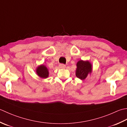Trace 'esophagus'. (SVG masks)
Wrapping results in <instances>:
<instances>
[{
  "label": "esophagus",
  "instance_id": "esophagus-1",
  "mask_svg": "<svg viewBox=\"0 0 127 127\" xmlns=\"http://www.w3.org/2000/svg\"><path fill=\"white\" fill-rule=\"evenodd\" d=\"M59 67H60V68H64L66 67V66H65V64H59Z\"/></svg>",
  "mask_w": 127,
  "mask_h": 127
}]
</instances>
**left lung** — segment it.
Returning a JSON list of instances; mask_svg holds the SVG:
<instances>
[{
    "instance_id": "left-lung-1",
    "label": "left lung",
    "mask_w": 127,
    "mask_h": 127,
    "mask_svg": "<svg viewBox=\"0 0 127 127\" xmlns=\"http://www.w3.org/2000/svg\"><path fill=\"white\" fill-rule=\"evenodd\" d=\"M92 64L88 61L79 60L77 63L76 76L77 78L84 80L87 78L88 75L92 73Z\"/></svg>"
}]
</instances>
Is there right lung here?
I'll return each mask as SVG.
<instances>
[{"label": "right lung", "instance_id": "add662e5", "mask_svg": "<svg viewBox=\"0 0 127 127\" xmlns=\"http://www.w3.org/2000/svg\"><path fill=\"white\" fill-rule=\"evenodd\" d=\"M36 73L42 78H46L49 76V71L45 66L44 64L39 66L36 69Z\"/></svg>", "mask_w": 127, "mask_h": 127}]
</instances>
